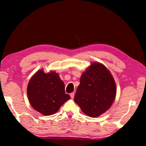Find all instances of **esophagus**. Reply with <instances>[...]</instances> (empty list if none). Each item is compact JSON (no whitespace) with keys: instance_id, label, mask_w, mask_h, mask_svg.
I'll return each instance as SVG.
<instances>
[{"instance_id":"34e87169","label":"esophagus","mask_w":146,"mask_h":146,"mask_svg":"<svg viewBox=\"0 0 146 146\" xmlns=\"http://www.w3.org/2000/svg\"><path fill=\"white\" fill-rule=\"evenodd\" d=\"M74 96H75V93H70V97H71V98H74Z\"/></svg>"}]
</instances>
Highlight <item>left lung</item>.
Returning a JSON list of instances; mask_svg holds the SVG:
<instances>
[{"label":"left lung","mask_w":146,"mask_h":146,"mask_svg":"<svg viewBox=\"0 0 146 146\" xmlns=\"http://www.w3.org/2000/svg\"><path fill=\"white\" fill-rule=\"evenodd\" d=\"M116 91L109 70L102 64L93 63L81 76L74 100L86 115L97 117L110 108Z\"/></svg>","instance_id":"1"}]
</instances>
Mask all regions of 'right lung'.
I'll use <instances>...</instances> for the list:
<instances>
[{
  "instance_id": "1",
  "label": "right lung",
  "mask_w": 146,
  "mask_h": 146,
  "mask_svg": "<svg viewBox=\"0 0 146 146\" xmlns=\"http://www.w3.org/2000/svg\"><path fill=\"white\" fill-rule=\"evenodd\" d=\"M29 102L35 110L44 115L55 113L70 98L57 73H45L40 70L32 76L28 89Z\"/></svg>"
}]
</instances>
